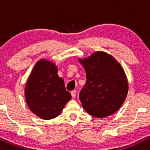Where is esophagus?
Segmentation results:
<instances>
[{
  "mask_svg": "<svg viewBox=\"0 0 150 150\" xmlns=\"http://www.w3.org/2000/svg\"><path fill=\"white\" fill-rule=\"evenodd\" d=\"M70 94H71V96L73 97V98H75L76 97V90H73L71 91V92H70Z\"/></svg>",
  "mask_w": 150,
  "mask_h": 150,
  "instance_id": "1",
  "label": "esophagus"
}]
</instances>
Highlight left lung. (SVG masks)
Instances as JSON below:
<instances>
[{
	"mask_svg": "<svg viewBox=\"0 0 150 150\" xmlns=\"http://www.w3.org/2000/svg\"><path fill=\"white\" fill-rule=\"evenodd\" d=\"M87 82L79 97L82 107L91 116L104 118L115 113L124 102L128 84L123 68L114 58L98 51L80 59Z\"/></svg>",
	"mask_w": 150,
	"mask_h": 150,
	"instance_id": "8db88e82",
	"label": "left lung"
}]
</instances>
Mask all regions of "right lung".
I'll return each instance as SVG.
<instances>
[{
    "label": "right lung",
    "instance_id": "obj_1",
    "mask_svg": "<svg viewBox=\"0 0 150 150\" xmlns=\"http://www.w3.org/2000/svg\"><path fill=\"white\" fill-rule=\"evenodd\" d=\"M56 65L41 60L34 67L25 87V98L31 111L39 118H56L71 99Z\"/></svg>",
    "mask_w": 150,
    "mask_h": 150
}]
</instances>
